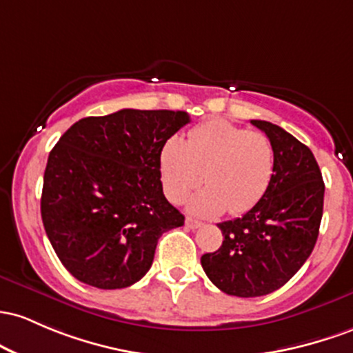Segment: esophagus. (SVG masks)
Masks as SVG:
<instances>
[{
  "mask_svg": "<svg viewBox=\"0 0 353 353\" xmlns=\"http://www.w3.org/2000/svg\"><path fill=\"white\" fill-rule=\"evenodd\" d=\"M185 225H187L188 228L195 230V228H200V227H201V221H198V220H195V219H192V216H188V219L185 220Z\"/></svg>",
  "mask_w": 353,
  "mask_h": 353,
  "instance_id": "1",
  "label": "esophagus"
}]
</instances>
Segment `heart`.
Segmentation results:
<instances>
[{
  "instance_id": "b5f03b06",
  "label": "heart",
  "mask_w": 353,
  "mask_h": 353,
  "mask_svg": "<svg viewBox=\"0 0 353 353\" xmlns=\"http://www.w3.org/2000/svg\"><path fill=\"white\" fill-rule=\"evenodd\" d=\"M275 172L268 137L225 120H210L190 130L188 140L172 137L160 152L165 195L180 203L192 190L207 188L190 200V212L215 216L225 210L243 215L265 196Z\"/></svg>"
}]
</instances>
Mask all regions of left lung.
I'll return each mask as SVG.
<instances>
[{
	"label": "left lung",
	"instance_id": "left-lung-1",
	"mask_svg": "<svg viewBox=\"0 0 353 353\" xmlns=\"http://www.w3.org/2000/svg\"><path fill=\"white\" fill-rule=\"evenodd\" d=\"M272 141L275 172L267 193L241 219L221 221L223 243L201 256L215 287L235 296H262L283 287L307 262L323 213L322 173L308 146L280 126L252 120Z\"/></svg>",
	"mask_w": 353,
	"mask_h": 353
}]
</instances>
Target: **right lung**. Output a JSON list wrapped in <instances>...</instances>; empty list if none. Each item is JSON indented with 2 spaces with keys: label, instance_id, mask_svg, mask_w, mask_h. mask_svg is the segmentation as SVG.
I'll return each mask as SVG.
<instances>
[{
  "label": "right lung",
  "instance_id": "1",
  "mask_svg": "<svg viewBox=\"0 0 353 353\" xmlns=\"http://www.w3.org/2000/svg\"><path fill=\"white\" fill-rule=\"evenodd\" d=\"M187 112L125 108L81 118L50 152L41 219L59 262L103 290L137 283L185 216L166 200L160 152Z\"/></svg>",
  "mask_w": 353,
  "mask_h": 353
}]
</instances>
